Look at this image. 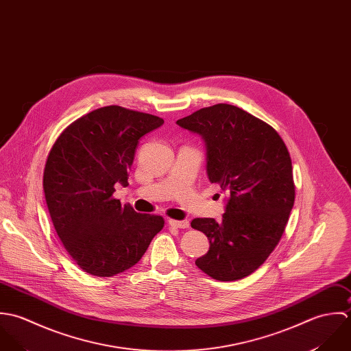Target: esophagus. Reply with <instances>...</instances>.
I'll return each mask as SVG.
<instances>
[{"label": "esophagus", "instance_id": "esophagus-1", "mask_svg": "<svg viewBox=\"0 0 351 351\" xmlns=\"http://www.w3.org/2000/svg\"><path fill=\"white\" fill-rule=\"evenodd\" d=\"M168 222H169L171 226L179 228V229H186V228L190 226V222L187 219H182V221H179V219H169Z\"/></svg>", "mask_w": 351, "mask_h": 351}]
</instances>
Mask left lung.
<instances>
[{
    "mask_svg": "<svg viewBox=\"0 0 351 351\" xmlns=\"http://www.w3.org/2000/svg\"><path fill=\"white\" fill-rule=\"evenodd\" d=\"M176 123L202 136L209 180L229 194L222 221H191L210 243L195 265L214 280L245 278L278 245L293 208L289 150L274 128L230 104L201 108Z\"/></svg>",
    "mask_w": 351,
    "mask_h": 351,
    "instance_id": "8db88e82",
    "label": "left lung"
}]
</instances>
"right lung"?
<instances>
[{"mask_svg": "<svg viewBox=\"0 0 351 351\" xmlns=\"http://www.w3.org/2000/svg\"><path fill=\"white\" fill-rule=\"evenodd\" d=\"M162 123L150 114L107 106L71 122L49 152L43 190L53 225L90 276L130 269L164 228L161 215L137 213L112 195L117 183L129 184L138 140Z\"/></svg>", "mask_w": 351, "mask_h": 351, "instance_id": "add662e5", "label": "right lung"}]
</instances>
